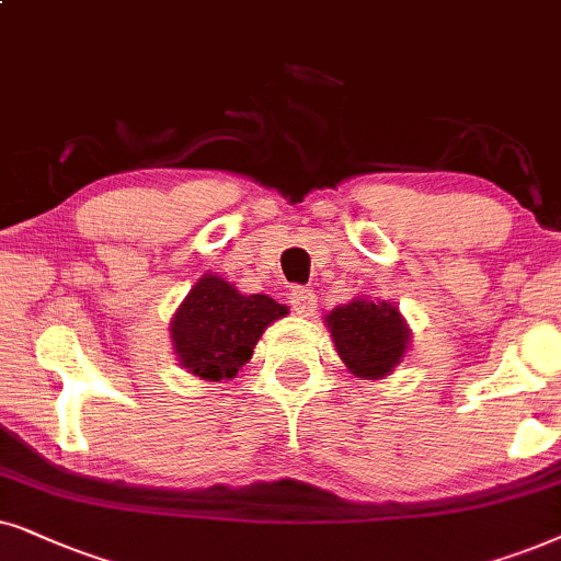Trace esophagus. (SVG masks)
<instances>
[{
    "instance_id": "34e87169",
    "label": "esophagus",
    "mask_w": 561,
    "mask_h": 561,
    "mask_svg": "<svg viewBox=\"0 0 561 561\" xmlns=\"http://www.w3.org/2000/svg\"><path fill=\"white\" fill-rule=\"evenodd\" d=\"M289 305H293V310L297 312V316L308 318L318 308V295L308 287H295L293 295H289Z\"/></svg>"
}]
</instances>
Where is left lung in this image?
Segmentation results:
<instances>
[{
	"label": "left lung",
	"instance_id": "left-lung-1",
	"mask_svg": "<svg viewBox=\"0 0 561 561\" xmlns=\"http://www.w3.org/2000/svg\"><path fill=\"white\" fill-rule=\"evenodd\" d=\"M325 325L333 335L335 351L351 375L382 379L398 367L410 343V328L400 310L387 300L356 297L331 310Z\"/></svg>",
	"mask_w": 561,
	"mask_h": 561
}]
</instances>
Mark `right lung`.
<instances>
[{"instance_id":"add662e5","label":"right lung","mask_w":561,"mask_h":561,"mask_svg":"<svg viewBox=\"0 0 561 561\" xmlns=\"http://www.w3.org/2000/svg\"><path fill=\"white\" fill-rule=\"evenodd\" d=\"M287 316L268 295H241L218 274H205L171 318L179 364L194 377L220 382L253 356L261 333Z\"/></svg>"}]
</instances>
